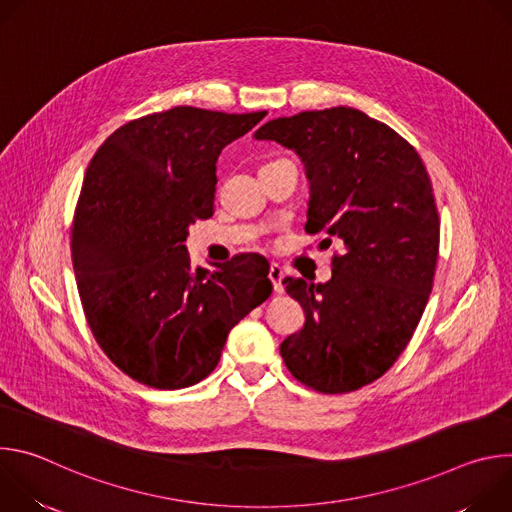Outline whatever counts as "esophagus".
Segmentation results:
<instances>
[{"instance_id":"1","label":"esophagus","mask_w":512,"mask_h":512,"mask_svg":"<svg viewBox=\"0 0 512 512\" xmlns=\"http://www.w3.org/2000/svg\"><path fill=\"white\" fill-rule=\"evenodd\" d=\"M269 279L273 283V289L277 291V294H283V269L277 265V263H271L269 265Z\"/></svg>"}]
</instances>
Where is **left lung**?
<instances>
[{
  "instance_id": "obj_1",
  "label": "left lung",
  "mask_w": 512,
  "mask_h": 512,
  "mask_svg": "<svg viewBox=\"0 0 512 512\" xmlns=\"http://www.w3.org/2000/svg\"><path fill=\"white\" fill-rule=\"evenodd\" d=\"M253 137L302 160L306 231L344 245L330 281L283 279L306 324L281 342V358L314 391H356L393 367L431 294L440 216L427 170L397 131L352 107L277 117Z\"/></svg>"
}]
</instances>
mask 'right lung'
<instances>
[{
	"label": "right lung",
	"mask_w": 512,
	"mask_h": 512,
	"mask_svg": "<svg viewBox=\"0 0 512 512\" xmlns=\"http://www.w3.org/2000/svg\"><path fill=\"white\" fill-rule=\"evenodd\" d=\"M265 115L174 107L119 127L87 168L72 269L95 340L143 385L206 379L233 326L271 296L263 257L210 271L184 245L196 218L212 216L218 156Z\"/></svg>",
	"instance_id": "1"
}]
</instances>
